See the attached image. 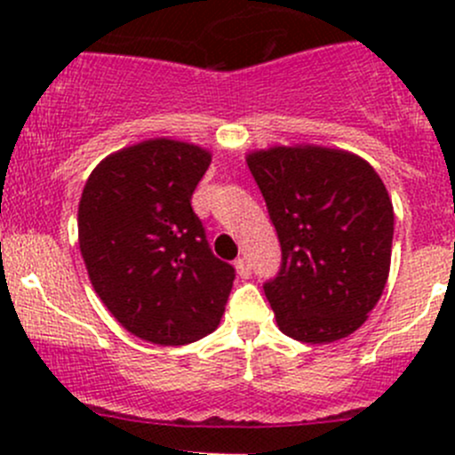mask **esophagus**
Segmentation results:
<instances>
[{
    "label": "esophagus",
    "mask_w": 455,
    "mask_h": 455,
    "mask_svg": "<svg viewBox=\"0 0 455 455\" xmlns=\"http://www.w3.org/2000/svg\"><path fill=\"white\" fill-rule=\"evenodd\" d=\"M235 270H237V275H240L242 279H249L251 277V266H249V261L244 259V257L235 259Z\"/></svg>",
    "instance_id": "34e87169"
}]
</instances>
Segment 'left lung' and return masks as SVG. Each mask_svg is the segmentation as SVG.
<instances>
[{
    "label": "left lung",
    "instance_id": "left-lung-1",
    "mask_svg": "<svg viewBox=\"0 0 455 455\" xmlns=\"http://www.w3.org/2000/svg\"><path fill=\"white\" fill-rule=\"evenodd\" d=\"M282 244L264 286L279 330L332 343L365 323L392 261L394 206L374 167L352 151L275 145L246 154Z\"/></svg>",
    "mask_w": 455,
    "mask_h": 455
}]
</instances>
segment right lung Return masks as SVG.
<instances>
[{
	"instance_id": "obj_1",
	"label": "right lung",
	"mask_w": 455,
	"mask_h": 455,
	"mask_svg": "<svg viewBox=\"0 0 455 455\" xmlns=\"http://www.w3.org/2000/svg\"><path fill=\"white\" fill-rule=\"evenodd\" d=\"M211 151L149 139L105 156L79 202V249L92 288L142 341L185 346L213 332L235 270L206 244L191 209Z\"/></svg>"
}]
</instances>
